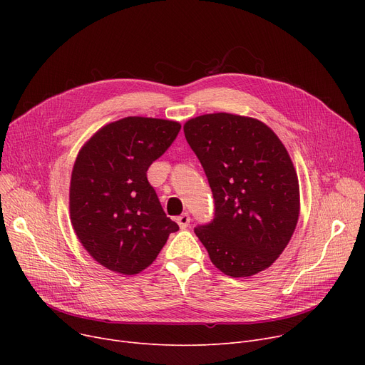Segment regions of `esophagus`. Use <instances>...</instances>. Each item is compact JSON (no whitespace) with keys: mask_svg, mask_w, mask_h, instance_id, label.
Wrapping results in <instances>:
<instances>
[{"mask_svg":"<svg viewBox=\"0 0 365 365\" xmlns=\"http://www.w3.org/2000/svg\"><path fill=\"white\" fill-rule=\"evenodd\" d=\"M178 223H179V226L182 227V229H185V227H187V225H189V222H190V217H189V215L187 213H183V215H180V216H178Z\"/></svg>","mask_w":365,"mask_h":365,"instance_id":"esophagus-1","label":"esophagus"}]
</instances>
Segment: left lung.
I'll list each match as a JSON object with an SVG mask.
<instances>
[{
	"label": "left lung",
	"mask_w": 365,
	"mask_h": 365,
	"mask_svg": "<svg viewBox=\"0 0 365 365\" xmlns=\"http://www.w3.org/2000/svg\"><path fill=\"white\" fill-rule=\"evenodd\" d=\"M183 131L213 192V220L194 229L213 264L234 278L269 267L299 219L289 152L266 124L232 113L201 115Z\"/></svg>",
	"instance_id": "1"
}]
</instances>
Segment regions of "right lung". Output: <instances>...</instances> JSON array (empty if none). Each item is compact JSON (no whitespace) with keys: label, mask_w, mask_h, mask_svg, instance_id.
I'll return each instance as SVG.
<instances>
[{"label":"right lung","mask_w":365,"mask_h":365,"mask_svg":"<svg viewBox=\"0 0 365 365\" xmlns=\"http://www.w3.org/2000/svg\"><path fill=\"white\" fill-rule=\"evenodd\" d=\"M179 131L176 121L127 117L101 128L76 157L69 189L73 231L113 272L139 274L179 229L146 176Z\"/></svg>","instance_id":"1"}]
</instances>
